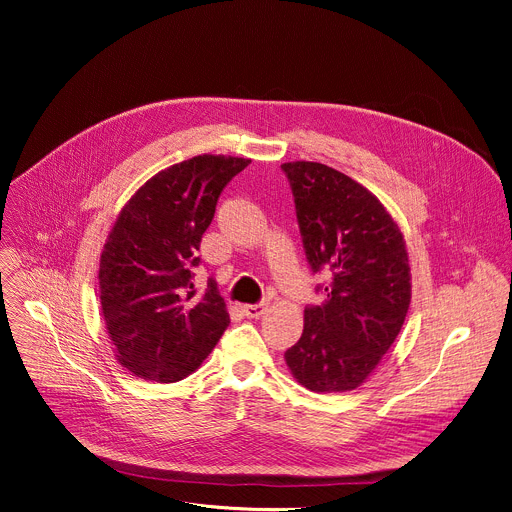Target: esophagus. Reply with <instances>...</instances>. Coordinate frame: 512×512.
I'll return each instance as SVG.
<instances>
[{"label":"esophagus","instance_id":"1","mask_svg":"<svg viewBox=\"0 0 512 512\" xmlns=\"http://www.w3.org/2000/svg\"><path fill=\"white\" fill-rule=\"evenodd\" d=\"M267 308H269V300H261L259 304L243 306V312H245L247 318H259V316H263L267 312Z\"/></svg>","mask_w":512,"mask_h":512}]
</instances>
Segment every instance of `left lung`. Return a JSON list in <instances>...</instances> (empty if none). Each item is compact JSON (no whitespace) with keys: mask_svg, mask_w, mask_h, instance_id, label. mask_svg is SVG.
<instances>
[{"mask_svg":"<svg viewBox=\"0 0 512 512\" xmlns=\"http://www.w3.org/2000/svg\"><path fill=\"white\" fill-rule=\"evenodd\" d=\"M296 202L306 259L326 271L320 306H306L302 338L285 362L306 389L352 391L391 348L411 302L403 235L367 188L318 162L281 166Z\"/></svg>","mask_w":512,"mask_h":512,"instance_id":"1","label":"left lung"}]
</instances>
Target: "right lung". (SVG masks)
I'll use <instances>...</instances> for the list:
<instances>
[{
  "label": "right lung",
  "instance_id": "add662e5",
  "mask_svg": "<svg viewBox=\"0 0 512 512\" xmlns=\"http://www.w3.org/2000/svg\"><path fill=\"white\" fill-rule=\"evenodd\" d=\"M251 160L196 156L145 182L121 210L103 247L101 308L127 371L176 383L194 373L229 326L225 300L208 277L200 298V241L225 186Z\"/></svg>",
  "mask_w": 512,
  "mask_h": 512
}]
</instances>
